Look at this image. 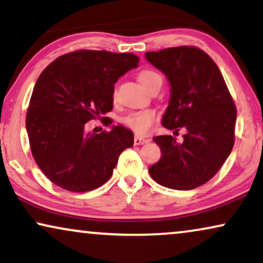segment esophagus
Returning <instances> with one entry per match:
<instances>
[{
    "mask_svg": "<svg viewBox=\"0 0 263 263\" xmlns=\"http://www.w3.org/2000/svg\"><path fill=\"white\" fill-rule=\"evenodd\" d=\"M146 142H148V139H145L143 137H138V136H136V137H135V145H142Z\"/></svg>",
    "mask_w": 263,
    "mask_h": 263,
    "instance_id": "1",
    "label": "esophagus"
}]
</instances>
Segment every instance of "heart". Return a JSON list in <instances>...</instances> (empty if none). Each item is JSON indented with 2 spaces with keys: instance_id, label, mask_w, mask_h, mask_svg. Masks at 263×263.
Listing matches in <instances>:
<instances>
[{
  "instance_id": "1",
  "label": "heart",
  "mask_w": 263,
  "mask_h": 263,
  "mask_svg": "<svg viewBox=\"0 0 263 263\" xmlns=\"http://www.w3.org/2000/svg\"><path fill=\"white\" fill-rule=\"evenodd\" d=\"M138 80L146 90H152L157 85H162V77L154 69H143L138 73ZM117 92H114V99ZM156 120V113L152 109L139 110L129 113L122 118V124L128 128L134 129L136 134L145 135L152 128L154 121Z\"/></svg>"
}]
</instances>
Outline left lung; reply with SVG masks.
Instances as JSON below:
<instances>
[{
    "label": "left lung",
    "instance_id": "1",
    "mask_svg": "<svg viewBox=\"0 0 263 263\" xmlns=\"http://www.w3.org/2000/svg\"><path fill=\"white\" fill-rule=\"evenodd\" d=\"M145 59L171 84L170 103L162 125L174 134L186 128L184 141L156 136L161 159L149 168L157 184L191 190L211 180L232 152L237 109L220 69L197 47L145 52Z\"/></svg>",
    "mask_w": 263,
    "mask_h": 263
}]
</instances>
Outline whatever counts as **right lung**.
<instances>
[{
    "label": "right lung",
    "mask_w": 263,
    "mask_h": 263,
    "mask_svg": "<svg viewBox=\"0 0 263 263\" xmlns=\"http://www.w3.org/2000/svg\"><path fill=\"white\" fill-rule=\"evenodd\" d=\"M139 58L131 52L76 50L59 56L34 84L26 113L32 156L51 183L67 191L100 187L113 174L120 154L134 145V134L124 126L90 134L86 122L113 120L114 84Z\"/></svg>",
    "instance_id": "add662e5"
}]
</instances>
